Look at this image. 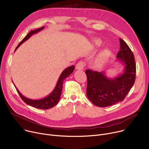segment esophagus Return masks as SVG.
<instances>
[{
    "instance_id": "esophagus-1",
    "label": "esophagus",
    "mask_w": 149,
    "mask_h": 149,
    "mask_svg": "<svg viewBox=\"0 0 149 149\" xmlns=\"http://www.w3.org/2000/svg\"><path fill=\"white\" fill-rule=\"evenodd\" d=\"M85 66H86V63L84 62L83 61L79 62L76 65V69H78V70H82V69H84Z\"/></svg>"
}]
</instances>
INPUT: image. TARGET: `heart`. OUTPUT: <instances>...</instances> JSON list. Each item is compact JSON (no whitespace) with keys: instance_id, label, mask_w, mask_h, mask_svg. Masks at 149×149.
Wrapping results in <instances>:
<instances>
[{"instance_id":"b5f03b06","label":"heart","mask_w":149,"mask_h":149,"mask_svg":"<svg viewBox=\"0 0 149 149\" xmlns=\"http://www.w3.org/2000/svg\"><path fill=\"white\" fill-rule=\"evenodd\" d=\"M94 44L96 47H100L101 45L102 42L100 39H95V40H94ZM111 54V52L109 49H103V50H102L97 54V56L95 58L93 62L94 66L97 69L103 67L109 60V58H110Z\"/></svg>"}]
</instances>
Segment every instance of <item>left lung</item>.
<instances>
[{
  "instance_id": "1",
  "label": "left lung",
  "mask_w": 149,
  "mask_h": 149,
  "mask_svg": "<svg viewBox=\"0 0 149 149\" xmlns=\"http://www.w3.org/2000/svg\"><path fill=\"white\" fill-rule=\"evenodd\" d=\"M119 41L120 51L116 57L117 61L125 65L122 74L110 78L106 76L105 71H86L87 96L97 107H105L123 101L135 83L136 64L134 54L123 40L120 38Z\"/></svg>"
}]
</instances>
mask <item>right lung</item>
I'll list each match as a JSON object with an SVG mask.
<instances>
[{
    "instance_id": "obj_1",
    "label": "right lung",
    "mask_w": 149,
    "mask_h": 149,
    "mask_svg": "<svg viewBox=\"0 0 149 149\" xmlns=\"http://www.w3.org/2000/svg\"><path fill=\"white\" fill-rule=\"evenodd\" d=\"M44 27H42L41 28L37 29L35 30V31H31L24 37V38L23 39V40L19 43L18 46L16 47L15 51L24 41H27V39H29L33 34L37 33L38 32H40L41 30L44 29ZM74 68H75L74 65L66 68L65 70L62 72L60 77H59L57 83L56 85V87H54V90L52 92V93L49 95H48L47 97L42 98V99H40V100H31V99H29V98H27V97L24 96L23 95H22V93L20 92H19V91L18 90V88L16 87V86L15 85L14 86L17 89V91L18 93L19 94V96L21 97L22 100L26 104H27V105H29L30 106L38 108V109L47 110V109L51 108L54 107L59 101V100H60V98H61L62 91V87H63V83L64 80L66 78H67L69 75L73 72V71L74 70Z\"/></svg>"
}]
</instances>
